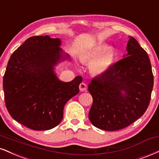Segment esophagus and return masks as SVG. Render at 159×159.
Instances as JSON below:
<instances>
[{"label": "esophagus", "mask_w": 159, "mask_h": 159, "mask_svg": "<svg viewBox=\"0 0 159 159\" xmlns=\"http://www.w3.org/2000/svg\"><path fill=\"white\" fill-rule=\"evenodd\" d=\"M87 84H86L85 83H83V82H82V83L80 84L79 89H80V90H81V92L85 91L86 89H87Z\"/></svg>", "instance_id": "obj_1"}]
</instances>
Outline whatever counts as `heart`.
<instances>
[{
    "label": "heart",
    "instance_id": "b5f03b06",
    "mask_svg": "<svg viewBox=\"0 0 159 159\" xmlns=\"http://www.w3.org/2000/svg\"><path fill=\"white\" fill-rule=\"evenodd\" d=\"M116 57V52L113 49L107 48L105 44L95 46L87 52L82 57L84 63L93 62L90 65V71L94 75L104 74L112 64Z\"/></svg>",
    "mask_w": 159,
    "mask_h": 159
}]
</instances>
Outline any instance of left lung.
Returning a JSON list of instances; mask_svg holds the SVG:
<instances>
[{
  "label": "left lung",
  "mask_w": 159,
  "mask_h": 159,
  "mask_svg": "<svg viewBox=\"0 0 159 159\" xmlns=\"http://www.w3.org/2000/svg\"><path fill=\"white\" fill-rule=\"evenodd\" d=\"M127 50V57L93 78L88 86L93 99L89 121L101 129L116 131L128 127L150 104L154 80L150 58L133 37Z\"/></svg>",
  "instance_id": "1"
}]
</instances>
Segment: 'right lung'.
Masks as SVG:
<instances>
[{
    "mask_svg": "<svg viewBox=\"0 0 159 159\" xmlns=\"http://www.w3.org/2000/svg\"><path fill=\"white\" fill-rule=\"evenodd\" d=\"M61 41L49 35L29 38L9 58L3 75L6 107L13 119L34 130H48L62 121L66 103L79 93L82 77L59 81L53 66Z\"/></svg>",
    "mask_w": 159,
    "mask_h": 159,
    "instance_id": "obj_1",
    "label": "right lung"
}]
</instances>
